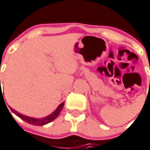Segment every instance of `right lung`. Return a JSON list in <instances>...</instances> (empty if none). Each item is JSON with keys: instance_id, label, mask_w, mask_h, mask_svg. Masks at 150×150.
<instances>
[{"instance_id": "right-lung-1", "label": "right lung", "mask_w": 150, "mask_h": 150, "mask_svg": "<svg viewBox=\"0 0 150 150\" xmlns=\"http://www.w3.org/2000/svg\"><path fill=\"white\" fill-rule=\"evenodd\" d=\"M1 89V79H0V90ZM1 93L0 94L1 95V90L0 91ZM64 102H63L60 104V105L58 106L57 108V109L53 112L52 113H51L50 115H49L48 116H45L44 118H33V117H30V116H25V115H23L21 113L18 112L17 111L14 110L13 108H11V110L12 112L16 114L17 116H19V118L22 119L23 120H24L25 122L30 123V124H32V125H35V126H43L47 124V123L52 122V120H54L55 119L57 118V116H59L60 114V111L62 110L63 107H64Z\"/></svg>"}]
</instances>
